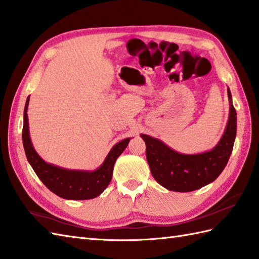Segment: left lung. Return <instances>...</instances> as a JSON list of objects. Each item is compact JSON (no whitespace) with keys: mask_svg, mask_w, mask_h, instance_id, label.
Here are the masks:
<instances>
[{"mask_svg":"<svg viewBox=\"0 0 259 259\" xmlns=\"http://www.w3.org/2000/svg\"><path fill=\"white\" fill-rule=\"evenodd\" d=\"M228 92L229 117L226 130L216 147L197 155H184L172 150L159 139L141 135L146 142V157L158 184L172 191L187 192L212 183L222 174L233 151L237 130V114Z\"/></svg>","mask_w":259,"mask_h":259,"instance_id":"1","label":"left lung"}]
</instances>
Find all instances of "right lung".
Returning <instances> with one entry per match:
<instances>
[{"label": "right lung", "mask_w": 259, "mask_h": 259, "mask_svg": "<svg viewBox=\"0 0 259 259\" xmlns=\"http://www.w3.org/2000/svg\"><path fill=\"white\" fill-rule=\"evenodd\" d=\"M27 98L24 108V122L22 130V140L25 155L31 167L47 188L50 189L59 197L71 200L92 199L101 195L107 188L112 178L113 166L117 158L123 152L128 146L130 138H126L114 145L106 158V160L93 171H83V170H70L54 166L46 162L37 155L30 138L29 121H27Z\"/></svg>", "instance_id": "right-lung-1"}]
</instances>
